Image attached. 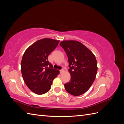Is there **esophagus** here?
<instances>
[{
    "label": "esophagus",
    "mask_w": 124,
    "mask_h": 124,
    "mask_svg": "<svg viewBox=\"0 0 124 124\" xmlns=\"http://www.w3.org/2000/svg\"><path fill=\"white\" fill-rule=\"evenodd\" d=\"M64 71H65V70H64V69H62V70H60V73H62L63 72H64Z\"/></svg>",
    "instance_id": "1"
}]
</instances>
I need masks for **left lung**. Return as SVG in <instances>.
Returning <instances> with one entry per match:
<instances>
[{"label": "left lung", "instance_id": "8db88e82", "mask_svg": "<svg viewBox=\"0 0 124 124\" xmlns=\"http://www.w3.org/2000/svg\"><path fill=\"white\" fill-rule=\"evenodd\" d=\"M68 58L71 80L64 84L65 89L74 96L87 92L94 82L98 70L93 52L79 41L63 40L59 44Z\"/></svg>", "mask_w": 124, "mask_h": 124}]
</instances>
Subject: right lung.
<instances>
[{
    "label": "right lung",
    "mask_w": 124,
    "mask_h": 124,
    "mask_svg": "<svg viewBox=\"0 0 124 124\" xmlns=\"http://www.w3.org/2000/svg\"><path fill=\"white\" fill-rule=\"evenodd\" d=\"M59 40L43 38L29 46L21 61V72L29 89L37 95L50 91L53 80L59 74L48 61V56L57 47Z\"/></svg>",
    "instance_id": "1"
}]
</instances>
